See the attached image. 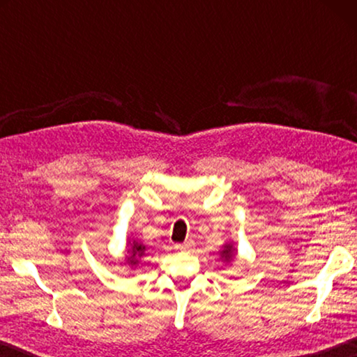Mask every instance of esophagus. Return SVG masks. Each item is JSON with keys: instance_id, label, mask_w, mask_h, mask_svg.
I'll list each match as a JSON object with an SVG mask.
<instances>
[{"instance_id": "1", "label": "esophagus", "mask_w": 357, "mask_h": 357, "mask_svg": "<svg viewBox=\"0 0 357 357\" xmlns=\"http://www.w3.org/2000/svg\"><path fill=\"white\" fill-rule=\"evenodd\" d=\"M193 245H195V243H193L192 239H187V241H184L183 244H176V245H174V249H176V250H183V252H187V250H192V249H193Z\"/></svg>"}]
</instances>
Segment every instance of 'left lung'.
Here are the masks:
<instances>
[{
  "label": "left lung",
  "instance_id": "obj_1",
  "mask_svg": "<svg viewBox=\"0 0 357 357\" xmlns=\"http://www.w3.org/2000/svg\"><path fill=\"white\" fill-rule=\"evenodd\" d=\"M234 247H233V244H225L223 245V250L220 252V257H222V259L223 261H231V258L234 257Z\"/></svg>",
  "mask_w": 357,
  "mask_h": 357
}]
</instances>
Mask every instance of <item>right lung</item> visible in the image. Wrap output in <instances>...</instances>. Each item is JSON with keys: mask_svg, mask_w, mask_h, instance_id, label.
Here are the masks:
<instances>
[{"mask_svg": "<svg viewBox=\"0 0 357 357\" xmlns=\"http://www.w3.org/2000/svg\"><path fill=\"white\" fill-rule=\"evenodd\" d=\"M129 247L130 249L128 250V264L132 266H137L138 263H140V258L144 257V250H146V247H144L142 243H138V241H134V243H129Z\"/></svg>", "mask_w": 357, "mask_h": 357, "instance_id": "obj_1", "label": "right lung"}]
</instances>
